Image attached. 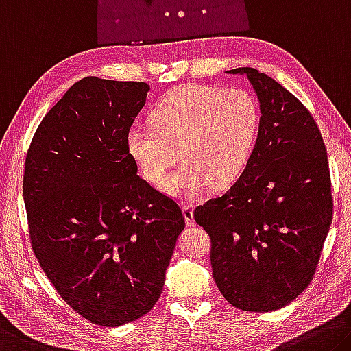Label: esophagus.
<instances>
[{"instance_id": "1", "label": "esophagus", "mask_w": 351, "mask_h": 351, "mask_svg": "<svg viewBox=\"0 0 351 351\" xmlns=\"http://www.w3.org/2000/svg\"><path fill=\"white\" fill-rule=\"evenodd\" d=\"M182 214H184V219H186L187 226L195 225V217H193V206L182 204Z\"/></svg>"}]
</instances>
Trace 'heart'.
<instances>
[{"label": "heart", "instance_id": "b5f03b06", "mask_svg": "<svg viewBox=\"0 0 351 351\" xmlns=\"http://www.w3.org/2000/svg\"><path fill=\"white\" fill-rule=\"evenodd\" d=\"M149 125L128 131V156L149 184L160 186L182 155L186 162L166 179L164 191L193 202L213 182L226 187L241 178L258 134L259 109L243 88L186 84L160 98Z\"/></svg>", "mask_w": 351, "mask_h": 351}]
</instances>
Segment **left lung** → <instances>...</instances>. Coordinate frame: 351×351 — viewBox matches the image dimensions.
Masks as SVG:
<instances>
[{
  "label": "left lung",
  "mask_w": 351,
  "mask_h": 351,
  "mask_svg": "<svg viewBox=\"0 0 351 351\" xmlns=\"http://www.w3.org/2000/svg\"><path fill=\"white\" fill-rule=\"evenodd\" d=\"M259 101V130L241 178L195 209L210 236L219 291L250 313L285 308L313 280L331 226L330 167L308 109L280 82L242 66Z\"/></svg>",
  "instance_id": "1"
}]
</instances>
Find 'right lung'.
I'll use <instances>...</instances> for the list:
<instances>
[{
	"mask_svg": "<svg viewBox=\"0 0 351 351\" xmlns=\"http://www.w3.org/2000/svg\"><path fill=\"white\" fill-rule=\"evenodd\" d=\"M145 82L87 76L38 125L23 197L38 264L88 322L120 326L153 308L186 221L173 199L137 175L126 134Z\"/></svg>",
	"mask_w": 351,
	"mask_h": 351,
	"instance_id": "add662e5",
	"label": "right lung"
}]
</instances>
